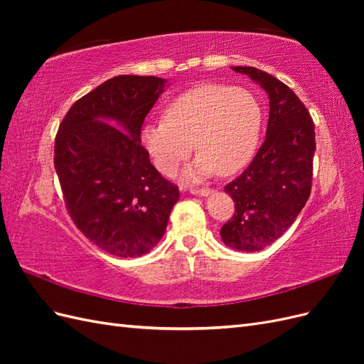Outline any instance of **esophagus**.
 Masks as SVG:
<instances>
[{"label":"esophagus","mask_w":364,"mask_h":364,"mask_svg":"<svg viewBox=\"0 0 364 364\" xmlns=\"http://www.w3.org/2000/svg\"><path fill=\"white\" fill-rule=\"evenodd\" d=\"M190 193H193L196 196H208L209 193H211V190L209 188H191Z\"/></svg>","instance_id":"34e87169"}]
</instances>
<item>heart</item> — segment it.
<instances>
[{"label": "heart", "instance_id": "1", "mask_svg": "<svg viewBox=\"0 0 364 364\" xmlns=\"http://www.w3.org/2000/svg\"><path fill=\"white\" fill-rule=\"evenodd\" d=\"M261 121V106L249 91L205 83L173 98L164 118L142 129L141 142L164 176L191 155L193 142L200 155L185 170V179L199 181L215 171L229 176L252 159Z\"/></svg>", "mask_w": 364, "mask_h": 364}]
</instances>
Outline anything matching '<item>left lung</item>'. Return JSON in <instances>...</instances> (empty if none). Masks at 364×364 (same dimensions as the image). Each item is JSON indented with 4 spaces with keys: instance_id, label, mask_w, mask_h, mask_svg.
Here are the masks:
<instances>
[{
    "instance_id": "left-lung-1",
    "label": "left lung",
    "mask_w": 364,
    "mask_h": 364,
    "mask_svg": "<svg viewBox=\"0 0 364 364\" xmlns=\"http://www.w3.org/2000/svg\"><path fill=\"white\" fill-rule=\"evenodd\" d=\"M269 94L266 139L249 167L225 186L235 213L220 229L223 243L258 252L277 241L296 220L311 193L314 123L290 87L253 67H232Z\"/></svg>"
}]
</instances>
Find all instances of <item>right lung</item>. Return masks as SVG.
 Masks as SVG:
<instances>
[{
	"label": "right lung",
	"mask_w": 364,
	"mask_h": 364,
	"mask_svg": "<svg viewBox=\"0 0 364 364\" xmlns=\"http://www.w3.org/2000/svg\"><path fill=\"white\" fill-rule=\"evenodd\" d=\"M155 75H117L79 98L54 142L63 202L77 229L111 255L155 247L179 200L141 146L142 123L164 91Z\"/></svg>",
	"instance_id": "right-lung-1"
}]
</instances>
